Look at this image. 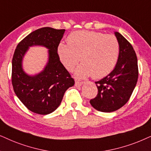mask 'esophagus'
<instances>
[{
    "label": "esophagus",
    "mask_w": 151,
    "mask_h": 151,
    "mask_svg": "<svg viewBox=\"0 0 151 151\" xmlns=\"http://www.w3.org/2000/svg\"><path fill=\"white\" fill-rule=\"evenodd\" d=\"M83 84V82H81V81H76L75 82V86L77 87H79V86H81Z\"/></svg>",
    "instance_id": "esophagus-1"
}]
</instances>
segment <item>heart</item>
<instances>
[{"instance_id":"heart-1","label":"heart","mask_w":151,"mask_h":151,"mask_svg":"<svg viewBox=\"0 0 151 151\" xmlns=\"http://www.w3.org/2000/svg\"><path fill=\"white\" fill-rule=\"evenodd\" d=\"M67 42L58 45V57L70 72L81 59L82 63L74 72L78 79L91 75L94 79H101L112 71L119 60V43L113 35L79 30L70 33Z\"/></svg>"}]
</instances>
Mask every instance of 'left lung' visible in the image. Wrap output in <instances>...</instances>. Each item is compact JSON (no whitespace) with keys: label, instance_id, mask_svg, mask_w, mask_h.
I'll use <instances>...</instances> for the list:
<instances>
[{"label":"left lung","instance_id":"obj_1","mask_svg":"<svg viewBox=\"0 0 151 151\" xmlns=\"http://www.w3.org/2000/svg\"><path fill=\"white\" fill-rule=\"evenodd\" d=\"M114 35L120 46L119 60L114 70L96 81L98 94L90 101L94 109L111 112L119 109L129 100L138 79L137 58L129 42L117 32Z\"/></svg>","mask_w":151,"mask_h":151}]
</instances>
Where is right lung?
<instances>
[{
    "instance_id": "obj_1",
    "label": "right lung",
    "mask_w": 151,
    "mask_h": 151,
    "mask_svg": "<svg viewBox=\"0 0 151 151\" xmlns=\"http://www.w3.org/2000/svg\"><path fill=\"white\" fill-rule=\"evenodd\" d=\"M65 29L43 27L28 35L18 44L12 59V82L18 98L30 111L47 114L59 107L64 93L74 86V80L60 61L57 47ZM32 46L48 50V60L39 73L30 76L22 68L25 54Z\"/></svg>"
}]
</instances>
